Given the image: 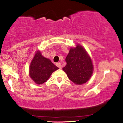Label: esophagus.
<instances>
[{
  "instance_id": "obj_1",
  "label": "esophagus",
  "mask_w": 123,
  "mask_h": 123,
  "mask_svg": "<svg viewBox=\"0 0 123 123\" xmlns=\"http://www.w3.org/2000/svg\"><path fill=\"white\" fill-rule=\"evenodd\" d=\"M56 65H57L58 67L60 69H61L62 68V65H61V63L60 62H58L56 63Z\"/></svg>"
}]
</instances>
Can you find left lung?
Returning a JSON list of instances; mask_svg holds the SVG:
<instances>
[{
    "label": "left lung",
    "mask_w": 123,
    "mask_h": 123,
    "mask_svg": "<svg viewBox=\"0 0 123 123\" xmlns=\"http://www.w3.org/2000/svg\"><path fill=\"white\" fill-rule=\"evenodd\" d=\"M65 61L66 65L62 69L74 84L86 83L92 76L94 70L92 60L80 44L70 48Z\"/></svg>",
    "instance_id": "obj_1"
}]
</instances>
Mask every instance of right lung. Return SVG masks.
I'll use <instances>...</instances> for the list:
<instances>
[{
    "instance_id": "right-lung-1",
    "label": "right lung",
    "mask_w": 123,
    "mask_h": 123,
    "mask_svg": "<svg viewBox=\"0 0 123 123\" xmlns=\"http://www.w3.org/2000/svg\"><path fill=\"white\" fill-rule=\"evenodd\" d=\"M58 69L49 59L44 57L37 51L29 66V76L36 84H42L49 79L53 72Z\"/></svg>"
}]
</instances>
